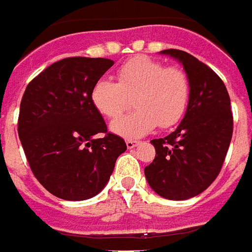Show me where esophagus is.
Returning a JSON list of instances; mask_svg holds the SVG:
<instances>
[{
  "label": "esophagus",
  "mask_w": 252,
  "mask_h": 252,
  "mask_svg": "<svg viewBox=\"0 0 252 252\" xmlns=\"http://www.w3.org/2000/svg\"><path fill=\"white\" fill-rule=\"evenodd\" d=\"M126 146H127L129 150H131V148H134V147L138 146V141H134V140H126Z\"/></svg>",
  "instance_id": "esophagus-1"
}]
</instances>
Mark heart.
Here are the masks:
<instances>
[{
    "label": "heart",
    "mask_w": 252,
    "mask_h": 252,
    "mask_svg": "<svg viewBox=\"0 0 252 252\" xmlns=\"http://www.w3.org/2000/svg\"><path fill=\"white\" fill-rule=\"evenodd\" d=\"M134 112L111 123L115 134L138 138L151 133L158 125L170 127L185 115L190 98V83L177 67H166L148 57H136L118 69L116 82L101 79L91 89V104L102 116L114 119L134 95Z\"/></svg>",
    "instance_id": "obj_1"
}]
</instances>
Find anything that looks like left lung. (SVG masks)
<instances>
[{"instance_id":"left-lung-1","label":"left lung","mask_w":252,"mask_h":252,"mask_svg":"<svg viewBox=\"0 0 252 252\" xmlns=\"http://www.w3.org/2000/svg\"><path fill=\"white\" fill-rule=\"evenodd\" d=\"M159 54L176 59L190 83L186 114L175 131L151 140L155 159L144 169L147 182L166 200L193 198L207 190L223 165L233 134L230 97L220 77L180 50Z\"/></svg>"}]
</instances>
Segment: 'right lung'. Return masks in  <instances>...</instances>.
<instances>
[{
	"mask_svg": "<svg viewBox=\"0 0 252 252\" xmlns=\"http://www.w3.org/2000/svg\"><path fill=\"white\" fill-rule=\"evenodd\" d=\"M114 61L61 59L29 83L22 97L18 133L35 179L55 197L89 200L104 189L122 137L108 133L91 104V89Z\"/></svg>",
	"mask_w": 252,
	"mask_h": 252,
	"instance_id": "1",
	"label": "right lung"
}]
</instances>
